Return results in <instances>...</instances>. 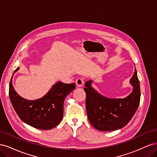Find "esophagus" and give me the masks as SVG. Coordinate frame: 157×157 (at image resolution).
Returning <instances> with one entry per match:
<instances>
[{"label": "esophagus", "instance_id": "1", "mask_svg": "<svg viewBox=\"0 0 157 157\" xmlns=\"http://www.w3.org/2000/svg\"><path fill=\"white\" fill-rule=\"evenodd\" d=\"M76 84L77 85L78 87H81L84 84V78L82 77H79L76 80Z\"/></svg>", "mask_w": 157, "mask_h": 157}]
</instances>
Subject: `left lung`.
<instances>
[{"instance_id": "8db88e82", "label": "left lung", "mask_w": 157, "mask_h": 157, "mask_svg": "<svg viewBox=\"0 0 157 157\" xmlns=\"http://www.w3.org/2000/svg\"><path fill=\"white\" fill-rule=\"evenodd\" d=\"M92 80L85 83L86 107L88 120L96 129L113 131L125 126L134 115L140 102V86L137 71L130 83L132 92L124 99H109L103 97L91 87Z\"/></svg>"}]
</instances>
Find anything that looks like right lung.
Returning a JSON list of instances; mask_svg holds the SVG:
<instances>
[{
    "label": "right lung",
    "mask_w": 157,
    "mask_h": 157,
    "mask_svg": "<svg viewBox=\"0 0 157 157\" xmlns=\"http://www.w3.org/2000/svg\"><path fill=\"white\" fill-rule=\"evenodd\" d=\"M12 80V77L9 85V96L14 110L22 121L40 130H50L59 124L63 116L64 99L75 88V83L58 82L43 98L29 101L17 94Z\"/></svg>",
    "instance_id": "obj_1"
}]
</instances>
